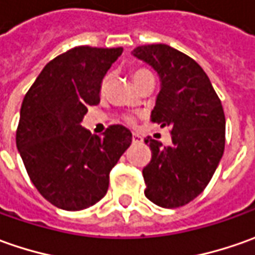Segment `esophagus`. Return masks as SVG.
I'll return each instance as SVG.
<instances>
[{"instance_id": "34e87169", "label": "esophagus", "mask_w": 255, "mask_h": 255, "mask_svg": "<svg viewBox=\"0 0 255 255\" xmlns=\"http://www.w3.org/2000/svg\"><path fill=\"white\" fill-rule=\"evenodd\" d=\"M132 141H134V142H142V136L138 135V134H134V135H132Z\"/></svg>"}]
</instances>
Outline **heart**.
I'll return each mask as SVG.
<instances>
[{
	"instance_id": "obj_1",
	"label": "heart",
	"mask_w": 255,
	"mask_h": 255,
	"mask_svg": "<svg viewBox=\"0 0 255 255\" xmlns=\"http://www.w3.org/2000/svg\"><path fill=\"white\" fill-rule=\"evenodd\" d=\"M144 73H148V70H145V69H136L135 72L132 73V77H134V79H136L138 76L144 75ZM106 83H107V77H104V79H103V82H101V84H100L101 90H104ZM124 120H126V123H127V124H134V119H132V117H129V116H127V117H126Z\"/></svg>"
}]
</instances>
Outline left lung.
<instances>
[{
	"label": "left lung",
	"instance_id": "1",
	"mask_svg": "<svg viewBox=\"0 0 255 255\" xmlns=\"http://www.w3.org/2000/svg\"><path fill=\"white\" fill-rule=\"evenodd\" d=\"M132 55L154 67L161 92L151 121L171 129L172 145L151 136V161L142 169L145 196L165 209L185 206L205 190L224 152L226 119L222 101L205 70L168 45H144Z\"/></svg>",
	"mask_w": 255,
	"mask_h": 255
}]
</instances>
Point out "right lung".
I'll return each instance as SVG.
<instances>
[{
    "label": "right lung",
    "instance_id": "1",
    "mask_svg": "<svg viewBox=\"0 0 255 255\" xmlns=\"http://www.w3.org/2000/svg\"><path fill=\"white\" fill-rule=\"evenodd\" d=\"M123 48L77 46L52 59L21 106L16 148L29 179L53 206L76 212L96 205L110 171L132 134L110 126L103 136L82 127L89 106L100 103V84Z\"/></svg>",
    "mask_w": 255,
    "mask_h": 255
}]
</instances>
